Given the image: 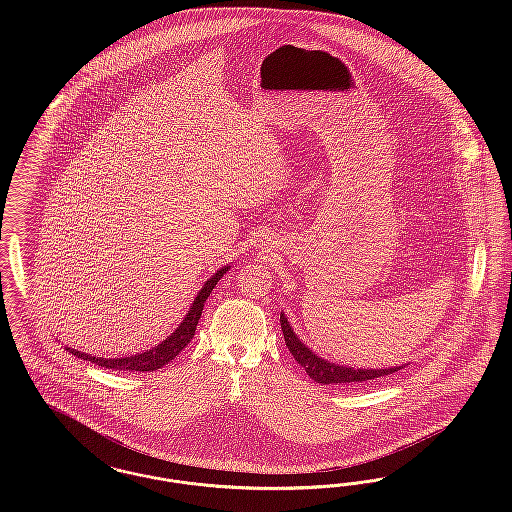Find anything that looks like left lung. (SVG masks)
Returning <instances> with one entry per match:
<instances>
[{"mask_svg": "<svg viewBox=\"0 0 512 512\" xmlns=\"http://www.w3.org/2000/svg\"><path fill=\"white\" fill-rule=\"evenodd\" d=\"M280 324H282V332H284V341L293 355V359L299 365L305 368V372L318 382V384H357V382H372L376 378H386L388 374H393L397 370H401L403 366H386V368H353V366H341L336 363H330L322 357H318L317 353L307 347L303 341L297 338V334L293 332L288 318L284 317V313H280Z\"/></svg>", "mask_w": 512, "mask_h": 512, "instance_id": "1", "label": "left lung"}]
</instances>
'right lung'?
<instances>
[{"label": "right lung", "instance_id": "1", "mask_svg": "<svg viewBox=\"0 0 512 512\" xmlns=\"http://www.w3.org/2000/svg\"><path fill=\"white\" fill-rule=\"evenodd\" d=\"M228 267H222L217 270L207 282L205 286L199 290L197 297L190 307V311L186 313L184 320L180 322V326L172 332L171 336L167 340L161 341L159 345L151 347L149 351L144 353H136V355H130V357H117V359H103V357H92L88 353H80L78 349H71L67 347L69 353L76 355L78 359H84V361H90L94 365L103 366V368H111V370H128V372H153L157 368H163L165 365H169L172 359L192 341L195 334V326L199 322L201 317V311H203V303L207 301V297L213 292V288L217 286L220 278L226 274Z\"/></svg>", "mask_w": 512, "mask_h": 512}]
</instances>
